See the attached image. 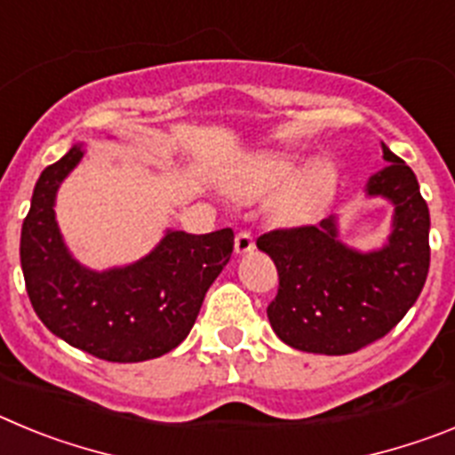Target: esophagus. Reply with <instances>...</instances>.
<instances>
[{"instance_id":"esophagus-1","label":"esophagus","mask_w":455,"mask_h":455,"mask_svg":"<svg viewBox=\"0 0 455 455\" xmlns=\"http://www.w3.org/2000/svg\"><path fill=\"white\" fill-rule=\"evenodd\" d=\"M235 251L236 255H246V252L255 251V239H252L251 232H239V235H236Z\"/></svg>"}]
</instances>
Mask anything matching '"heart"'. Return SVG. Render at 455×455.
<instances>
[{
	"label": "heart",
	"mask_w": 455,
	"mask_h": 455,
	"mask_svg": "<svg viewBox=\"0 0 455 455\" xmlns=\"http://www.w3.org/2000/svg\"><path fill=\"white\" fill-rule=\"evenodd\" d=\"M225 188L236 200H257L283 191L273 203V216L280 223L300 225L315 219L331 203L337 188V171L328 162L305 168L300 156L262 152L241 164L228 178Z\"/></svg>",
	"instance_id": "b5f03b06"
}]
</instances>
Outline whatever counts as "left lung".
Instances as JSON below:
<instances>
[{
  "mask_svg": "<svg viewBox=\"0 0 455 455\" xmlns=\"http://www.w3.org/2000/svg\"><path fill=\"white\" fill-rule=\"evenodd\" d=\"M387 166L369 178L367 198L394 207L392 230L376 251L339 239L337 216L319 225L273 230L257 248L275 262L280 287L267 315L284 344L305 353L347 355L387 335L424 289L431 216L415 172L383 143Z\"/></svg>",
  "mask_w": 455,
  "mask_h": 455,
  "instance_id": "8db88e82",
  "label": "left lung"
}]
</instances>
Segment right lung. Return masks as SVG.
Listing matches in <instances>:
<instances>
[{
    "mask_svg": "<svg viewBox=\"0 0 455 455\" xmlns=\"http://www.w3.org/2000/svg\"><path fill=\"white\" fill-rule=\"evenodd\" d=\"M84 143L40 172L22 223L27 293L47 331L108 363H143L191 332L204 293L230 262L235 232L166 230L136 262L92 271L79 264L56 223V193L84 156Z\"/></svg>",
    "mask_w": 455,
    "mask_h": 455,
    "instance_id": "right-lung-1",
    "label": "right lung"
}]
</instances>
